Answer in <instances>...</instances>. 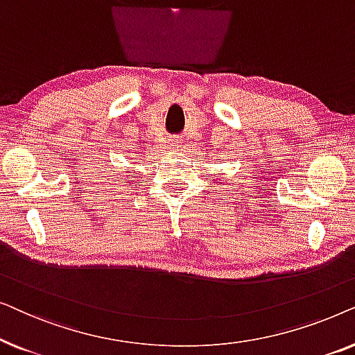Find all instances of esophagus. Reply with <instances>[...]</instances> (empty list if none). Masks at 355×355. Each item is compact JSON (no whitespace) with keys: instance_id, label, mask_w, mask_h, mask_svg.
<instances>
[{"instance_id":"obj_1","label":"esophagus","mask_w":355,"mask_h":355,"mask_svg":"<svg viewBox=\"0 0 355 355\" xmlns=\"http://www.w3.org/2000/svg\"><path fill=\"white\" fill-rule=\"evenodd\" d=\"M173 148H181L182 147V142H181V139H174L173 140V145H171Z\"/></svg>"}]
</instances>
